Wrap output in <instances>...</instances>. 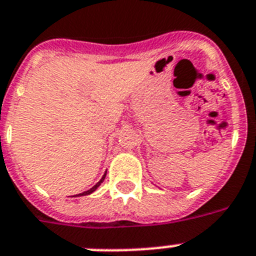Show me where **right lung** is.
<instances>
[{
  "label": "right lung",
  "mask_w": 256,
  "mask_h": 256,
  "mask_svg": "<svg viewBox=\"0 0 256 256\" xmlns=\"http://www.w3.org/2000/svg\"><path fill=\"white\" fill-rule=\"evenodd\" d=\"M105 176H106V172H105V174H104V176L102 178H101V180H100L98 182H97V184H96V186H93L92 188L90 189H88V190H85V192H82V193H80V194H76V196H72V197H78V196H86V194H90V193H93L96 190V189L98 188L100 186H101V182H104V180H105Z\"/></svg>",
  "instance_id": "1"
}]
</instances>
